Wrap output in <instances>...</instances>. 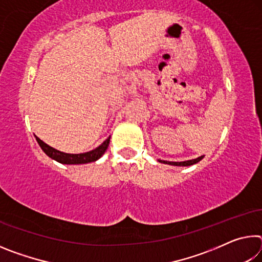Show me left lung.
Listing matches in <instances>:
<instances>
[{"instance_id": "1", "label": "left lung", "mask_w": 262, "mask_h": 262, "mask_svg": "<svg viewBox=\"0 0 262 262\" xmlns=\"http://www.w3.org/2000/svg\"><path fill=\"white\" fill-rule=\"evenodd\" d=\"M203 158V156L198 157L195 159H190V161H185V162H167V161H159L161 163L164 164H168V165H176V166H189L193 165V164H196L198 162H200L201 159Z\"/></svg>"}]
</instances>
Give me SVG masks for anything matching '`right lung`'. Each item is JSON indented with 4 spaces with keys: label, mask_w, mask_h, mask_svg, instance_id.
Instances as JSON below:
<instances>
[{
    "label": "right lung",
    "mask_w": 262,
    "mask_h": 262,
    "mask_svg": "<svg viewBox=\"0 0 262 262\" xmlns=\"http://www.w3.org/2000/svg\"><path fill=\"white\" fill-rule=\"evenodd\" d=\"M110 139L111 136L107 137V139H106L98 148L91 150V151L89 152L66 154L50 147V145L46 144L45 142H42L39 137L35 136V140H37L39 145H40V148L43 150V152H45L48 157L55 159L56 162L62 163V164H85V163H91V162L97 161V159H99L101 156H103L104 152L106 151V149H107L110 144Z\"/></svg>",
    "instance_id": "right-lung-1"
}]
</instances>
